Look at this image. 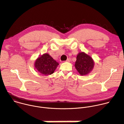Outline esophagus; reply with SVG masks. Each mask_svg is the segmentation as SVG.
Here are the masks:
<instances>
[{
    "mask_svg": "<svg viewBox=\"0 0 124 124\" xmlns=\"http://www.w3.org/2000/svg\"><path fill=\"white\" fill-rule=\"evenodd\" d=\"M66 62H70V58L68 59L67 60H66Z\"/></svg>",
    "mask_w": 124,
    "mask_h": 124,
    "instance_id": "esophagus-1",
    "label": "esophagus"
}]
</instances>
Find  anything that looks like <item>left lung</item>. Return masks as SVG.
I'll use <instances>...</instances> for the list:
<instances>
[{"label":"left lung","instance_id":"1","mask_svg":"<svg viewBox=\"0 0 124 124\" xmlns=\"http://www.w3.org/2000/svg\"><path fill=\"white\" fill-rule=\"evenodd\" d=\"M94 66V62L89 55L83 52L78 54L74 66L81 75L89 74L93 69Z\"/></svg>","mask_w":124,"mask_h":124}]
</instances>
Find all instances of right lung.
<instances>
[{
  "mask_svg": "<svg viewBox=\"0 0 124 124\" xmlns=\"http://www.w3.org/2000/svg\"><path fill=\"white\" fill-rule=\"evenodd\" d=\"M59 63L47 53L44 54L36 60L34 66L35 69L45 75L53 74Z\"/></svg>",
  "mask_w": 124,
  "mask_h": 124,
  "instance_id": "1",
  "label": "right lung"
}]
</instances>
